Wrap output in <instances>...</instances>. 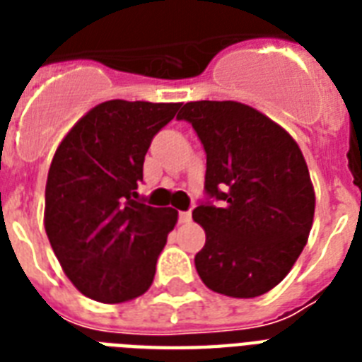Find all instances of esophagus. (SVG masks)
I'll return each mask as SVG.
<instances>
[{
	"mask_svg": "<svg viewBox=\"0 0 362 362\" xmlns=\"http://www.w3.org/2000/svg\"><path fill=\"white\" fill-rule=\"evenodd\" d=\"M180 221L182 223H189L192 221V212H180Z\"/></svg>",
	"mask_w": 362,
	"mask_h": 362,
	"instance_id": "34e87169",
	"label": "esophagus"
}]
</instances>
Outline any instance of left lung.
I'll return each mask as SVG.
<instances>
[{"label":"left lung","instance_id":"left-lung-1","mask_svg":"<svg viewBox=\"0 0 362 362\" xmlns=\"http://www.w3.org/2000/svg\"><path fill=\"white\" fill-rule=\"evenodd\" d=\"M187 120L206 152L204 192L193 210L206 233L195 269L209 289L253 298L276 287L306 246L315 193L300 148L281 125L237 101H192Z\"/></svg>","mask_w":362,"mask_h":362}]
</instances>
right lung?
<instances>
[{"mask_svg":"<svg viewBox=\"0 0 362 362\" xmlns=\"http://www.w3.org/2000/svg\"><path fill=\"white\" fill-rule=\"evenodd\" d=\"M180 103L112 99L59 142L45 189V229L65 276L86 297L127 303L150 289L178 212L139 201L153 135Z\"/></svg>","mask_w":362,"mask_h":362,"instance_id":"right-lung-1","label":"right lung"}]
</instances>
